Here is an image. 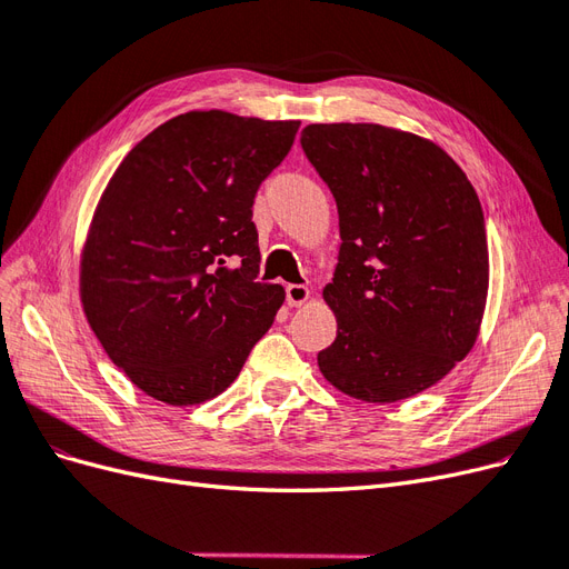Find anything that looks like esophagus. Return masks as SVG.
Returning a JSON list of instances; mask_svg holds the SVG:
<instances>
[{
	"instance_id": "1",
	"label": "esophagus",
	"mask_w": 569,
	"mask_h": 569,
	"mask_svg": "<svg viewBox=\"0 0 569 569\" xmlns=\"http://www.w3.org/2000/svg\"><path fill=\"white\" fill-rule=\"evenodd\" d=\"M287 303L289 306H301L303 301H308L311 297V291H308L306 284H287Z\"/></svg>"
}]
</instances>
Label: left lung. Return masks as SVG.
Returning a JSON list of instances; mask_svg holds the SVG:
<instances>
[{
	"instance_id": "obj_1",
	"label": "left lung",
	"mask_w": 569,
	"mask_h": 569,
	"mask_svg": "<svg viewBox=\"0 0 569 569\" xmlns=\"http://www.w3.org/2000/svg\"><path fill=\"white\" fill-rule=\"evenodd\" d=\"M301 147L339 211V263L322 289L337 339L325 380L353 399L416 396L470 353L489 289L481 203L435 142L375 123H313Z\"/></svg>"
}]
</instances>
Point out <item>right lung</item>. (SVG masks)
<instances>
[{
  "label": "right lung",
  "mask_w": 569,
  "mask_h": 569,
  "mask_svg": "<svg viewBox=\"0 0 569 569\" xmlns=\"http://www.w3.org/2000/svg\"><path fill=\"white\" fill-rule=\"evenodd\" d=\"M299 120L189 111L118 166L80 261L92 332L134 387L168 406L226 391L280 311L258 282L253 197Z\"/></svg>",
  "instance_id": "1"
}]
</instances>
